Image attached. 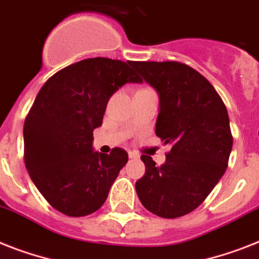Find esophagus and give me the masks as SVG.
<instances>
[{"mask_svg": "<svg viewBox=\"0 0 259 259\" xmlns=\"http://www.w3.org/2000/svg\"><path fill=\"white\" fill-rule=\"evenodd\" d=\"M128 157H130V159H139V155L136 152L130 151V152H128Z\"/></svg>", "mask_w": 259, "mask_h": 259, "instance_id": "1", "label": "esophagus"}]
</instances>
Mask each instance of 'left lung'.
Listing matches in <instances>:
<instances>
[{"instance_id":"8db88e82","label":"left lung","mask_w":259,"mask_h":259,"mask_svg":"<svg viewBox=\"0 0 259 259\" xmlns=\"http://www.w3.org/2000/svg\"><path fill=\"white\" fill-rule=\"evenodd\" d=\"M159 95L156 136L170 151L156 166L142 156L144 176L135 188L144 208L163 219L191 213L208 197L232 152L229 115L208 79L179 62H131Z\"/></svg>"}]
</instances>
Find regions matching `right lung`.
<instances>
[{
  "label": "right lung",
  "mask_w": 259,
  "mask_h": 259,
  "mask_svg": "<svg viewBox=\"0 0 259 259\" xmlns=\"http://www.w3.org/2000/svg\"><path fill=\"white\" fill-rule=\"evenodd\" d=\"M131 62L90 58L51 76L38 93L23 125L25 165L54 209L70 217L91 214L104 204L124 149L94 151L108 100L125 83H142Z\"/></svg>",
  "instance_id": "obj_1"
}]
</instances>
